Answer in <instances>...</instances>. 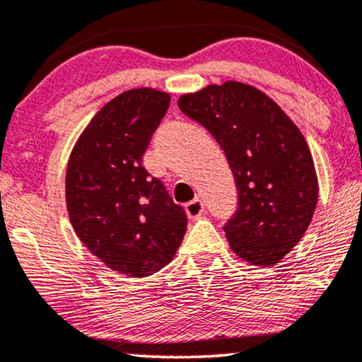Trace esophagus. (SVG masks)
<instances>
[{
    "label": "esophagus",
    "instance_id": "1",
    "mask_svg": "<svg viewBox=\"0 0 362 362\" xmlns=\"http://www.w3.org/2000/svg\"><path fill=\"white\" fill-rule=\"evenodd\" d=\"M185 211H187V215H189V218H199V216L205 211L204 202H202L200 199L189 202V204L185 205Z\"/></svg>",
    "mask_w": 362,
    "mask_h": 362
}]
</instances>
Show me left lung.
Listing matches in <instances>:
<instances>
[{
    "label": "left lung",
    "mask_w": 362,
    "mask_h": 362,
    "mask_svg": "<svg viewBox=\"0 0 362 362\" xmlns=\"http://www.w3.org/2000/svg\"><path fill=\"white\" fill-rule=\"evenodd\" d=\"M177 104L215 137L233 172L238 209L223 226L230 248L257 267L279 263L310 226L320 192L301 131L272 98L238 81Z\"/></svg>",
    "instance_id": "1"
}]
</instances>
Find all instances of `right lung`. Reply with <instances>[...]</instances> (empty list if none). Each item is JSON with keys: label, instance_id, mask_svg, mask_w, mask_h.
Masks as SVG:
<instances>
[{"label": "right lung", "instance_id": "right-lung-1", "mask_svg": "<svg viewBox=\"0 0 362 362\" xmlns=\"http://www.w3.org/2000/svg\"><path fill=\"white\" fill-rule=\"evenodd\" d=\"M170 94L125 90L90 119L66 170V205L76 235L105 267L131 278L157 273L184 240L187 215L142 156Z\"/></svg>", "mask_w": 362, "mask_h": 362}]
</instances>
